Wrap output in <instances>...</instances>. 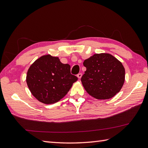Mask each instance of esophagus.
<instances>
[{
	"mask_svg": "<svg viewBox=\"0 0 148 148\" xmlns=\"http://www.w3.org/2000/svg\"><path fill=\"white\" fill-rule=\"evenodd\" d=\"M77 76V77H78V78H79V79H81V77H82V74H81V73L78 74Z\"/></svg>",
	"mask_w": 148,
	"mask_h": 148,
	"instance_id": "34e87169",
	"label": "esophagus"
}]
</instances>
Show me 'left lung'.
<instances>
[{"instance_id": "obj_1", "label": "left lung", "mask_w": 148, "mask_h": 148, "mask_svg": "<svg viewBox=\"0 0 148 148\" xmlns=\"http://www.w3.org/2000/svg\"><path fill=\"white\" fill-rule=\"evenodd\" d=\"M86 71L81 79L90 95L99 100L115 96L123 86L125 70L120 61L109 53H96L83 62Z\"/></svg>"}]
</instances>
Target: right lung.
<instances>
[{"mask_svg": "<svg viewBox=\"0 0 148 148\" xmlns=\"http://www.w3.org/2000/svg\"><path fill=\"white\" fill-rule=\"evenodd\" d=\"M77 80L71 74L70 65L50 55L37 58L28 69L26 76L31 93L45 104L55 103L64 98Z\"/></svg>", "mask_w": 148, "mask_h": 148, "instance_id": "add662e5", "label": "right lung"}]
</instances>
